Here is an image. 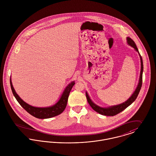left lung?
<instances>
[{
	"mask_svg": "<svg viewBox=\"0 0 156 156\" xmlns=\"http://www.w3.org/2000/svg\"><path fill=\"white\" fill-rule=\"evenodd\" d=\"M127 44L131 46L132 47H133V48L135 49V50L136 51H138V49L136 47V45L135 43V42L129 37H127ZM139 56H140V64H141V69H140V77H139V81L138 85L136 87L135 92L133 93V94L130 97V98L127 100L125 102L122 103V104L118 105H115V106H111L109 108H102L100 107L98 105H96V104H94L92 101L90 99L89 96L88 95L87 93H86V94L87 100L88 102L89 105H90V106L93 108V110H94L95 111H96L97 112H98L100 114L106 115V116H114L118 114H119L120 112H121V111H122L123 110H124L127 107H128L129 105H130L132 104L137 98L138 96L139 93L140 91V90L141 88L142 84V72H143V69H144V66H143V62H142V57L140 56V54L139 53Z\"/></svg>",
	"mask_w": 156,
	"mask_h": 156,
	"instance_id": "left-lung-1",
	"label": "left lung"
}]
</instances>
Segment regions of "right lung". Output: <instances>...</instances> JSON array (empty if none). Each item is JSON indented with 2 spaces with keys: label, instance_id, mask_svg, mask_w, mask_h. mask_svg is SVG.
Returning a JSON list of instances; mask_svg holds the SVG:
<instances>
[{
  "label": "right lung",
  "instance_id": "1",
  "mask_svg": "<svg viewBox=\"0 0 156 156\" xmlns=\"http://www.w3.org/2000/svg\"><path fill=\"white\" fill-rule=\"evenodd\" d=\"M10 84H11V88L12 93L20 105L27 112H29L30 115H33L34 117L40 119H49V118L57 116L63 112V111L65 110L67 105L68 99L70 90L72 87L74 86L75 83L74 81L71 82L66 87L60 99L57 102V103H56L52 106L47 107V108H37V107L32 106L26 103L19 97V96L16 92L12 86L11 78H10Z\"/></svg>",
  "mask_w": 156,
  "mask_h": 156
}]
</instances>
